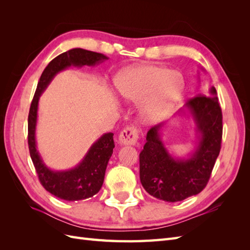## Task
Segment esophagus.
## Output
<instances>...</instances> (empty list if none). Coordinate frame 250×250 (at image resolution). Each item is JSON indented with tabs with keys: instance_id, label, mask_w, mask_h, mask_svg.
I'll return each instance as SVG.
<instances>
[{
	"instance_id": "1",
	"label": "esophagus",
	"mask_w": 250,
	"mask_h": 250,
	"mask_svg": "<svg viewBox=\"0 0 250 250\" xmlns=\"http://www.w3.org/2000/svg\"><path fill=\"white\" fill-rule=\"evenodd\" d=\"M138 129L135 127H127L119 135V141L121 145L124 146L135 145L138 142Z\"/></svg>"
}]
</instances>
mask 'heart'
Here are the masks:
<instances>
[{
	"label": "heart",
	"instance_id": "heart-1",
	"mask_svg": "<svg viewBox=\"0 0 250 250\" xmlns=\"http://www.w3.org/2000/svg\"><path fill=\"white\" fill-rule=\"evenodd\" d=\"M115 85L126 101H143L142 111L148 120L158 121L175 106L184 92L185 81L176 71L145 64L121 71L115 78Z\"/></svg>",
	"mask_w": 250,
	"mask_h": 250
}]
</instances>
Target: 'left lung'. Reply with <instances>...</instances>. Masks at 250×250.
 <instances>
[{
	"mask_svg": "<svg viewBox=\"0 0 250 250\" xmlns=\"http://www.w3.org/2000/svg\"><path fill=\"white\" fill-rule=\"evenodd\" d=\"M177 115L191 118L195 124L196 140L191 152L187 156L170 152L162 139L167 123L162 122L148 131L140 153L143 188L153 197L168 202L181 201L206 188L222 140V111L214 86L208 88V95L199 94L188 100Z\"/></svg>",
	"mask_w": 250,
	"mask_h": 250,
	"instance_id": "left-lung-1",
	"label": "left lung"
}]
</instances>
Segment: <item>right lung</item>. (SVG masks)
<instances>
[{
  "mask_svg": "<svg viewBox=\"0 0 250 250\" xmlns=\"http://www.w3.org/2000/svg\"><path fill=\"white\" fill-rule=\"evenodd\" d=\"M108 57L101 53L74 48L55 57L43 70L28 117V145L30 156L42 187L52 195L66 201H78L93 197L103 185L105 171L115 148L113 133L102 134L89 147L82 160L74 168L67 170H53L44 164L37 149L36 126L39 102L56 75L71 66H95L102 63Z\"/></svg>",
  "mask_w": 250,
  "mask_h": 250,
  "instance_id": "1",
  "label": "right lung"
}]
</instances>
